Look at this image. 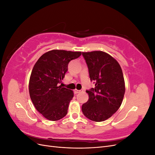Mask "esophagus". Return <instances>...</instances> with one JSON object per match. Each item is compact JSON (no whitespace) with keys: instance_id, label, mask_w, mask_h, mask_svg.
I'll return each mask as SVG.
<instances>
[{"instance_id":"esophagus-1","label":"esophagus","mask_w":155,"mask_h":155,"mask_svg":"<svg viewBox=\"0 0 155 155\" xmlns=\"http://www.w3.org/2000/svg\"><path fill=\"white\" fill-rule=\"evenodd\" d=\"M74 92H76V94H78V93H79V92H82V91L81 90H77V89H76V90L74 91Z\"/></svg>"}]
</instances>
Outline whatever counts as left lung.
Returning a JSON list of instances; mask_svg holds the SVG:
<instances>
[{
  "label": "left lung",
  "instance_id": "obj_1",
  "mask_svg": "<svg viewBox=\"0 0 155 155\" xmlns=\"http://www.w3.org/2000/svg\"><path fill=\"white\" fill-rule=\"evenodd\" d=\"M89 77L95 87L86 91L89 98L82 105V112L94 121L109 118L122 103L125 87L122 70L117 61L104 51L82 52Z\"/></svg>",
  "mask_w": 155,
  "mask_h": 155
}]
</instances>
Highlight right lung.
<instances>
[{"label":"right lung","instance_id":"right-lung-1","mask_svg":"<svg viewBox=\"0 0 155 155\" xmlns=\"http://www.w3.org/2000/svg\"><path fill=\"white\" fill-rule=\"evenodd\" d=\"M81 55V51L53 50L42 55L33 68L29 81L30 98L37 111L47 120L57 121L67 115L74 93L59 84L69 62Z\"/></svg>","mask_w":155,"mask_h":155}]
</instances>
